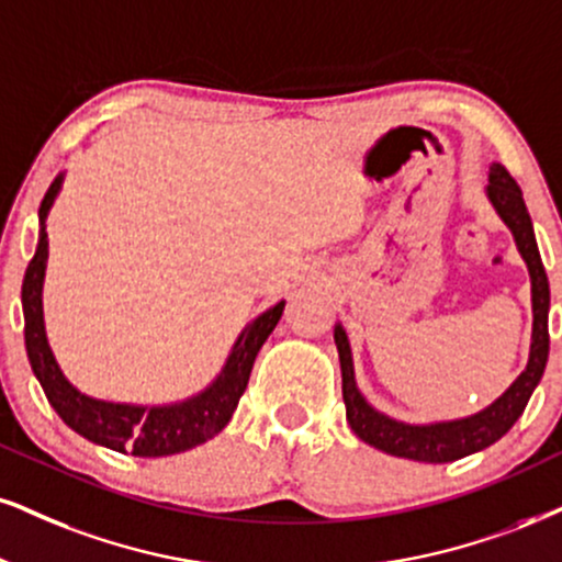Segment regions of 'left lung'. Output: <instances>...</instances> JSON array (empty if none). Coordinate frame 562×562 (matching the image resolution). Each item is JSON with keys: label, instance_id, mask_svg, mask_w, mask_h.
<instances>
[{"label": "left lung", "instance_id": "obj_1", "mask_svg": "<svg viewBox=\"0 0 562 562\" xmlns=\"http://www.w3.org/2000/svg\"><path fill=\"white\" fill-rule=\"evenodd\" d=\"M484 192H487L497 216L503 218V224L510 228V234H514L518 252H521L526 268H529L531 313H535L529 362H526V370L510 383V387L501 398H495L493 404L484 406L482 412L472 414V417L429 422V425H406V422L387 417V414L378 412L375 406L367 404V398L357 387L349 336H346L341 323H338L334 330L338 359H341L346 419H349V425L355 429L359 440L383 450V453L398 456V459L448 463L493 446V442L501 440L503 435L516 425V419L524 414L531 393H535V387L544 375L547 355H550V330H547V315H550V281H547L542 258H539L535 226H531V216L529 211H526L521 187H518L516 179L505 171V166H490V177Z\"/></svg>", "mask_w": 562, "mask_h": 562}]
</instances>
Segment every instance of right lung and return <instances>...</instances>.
I'll return each instance as SVG.
<instances>
[{
	"instance_id": "obj_1",
	"label": "right lung",
	"mask_w": 562,
	"mask_h": 562,
	"mask_svg": "<svg viewBox=\"0 0 562 562\" xmlns=\"http://www.w3.org/2000/svg\"><path fill=\"white\" fill-rule=\"evenodd\" d=\"M65 175L54 179L46 190L38 207V247L33 260L27 262L23 279V315H25V349L31 359L33 375L44 387L48 404L65 419L67 427L82 438L95 442V446L120 450V453H133L140 459H158V456H175L190 450L200 442L211 440L228 425L234 408H237L241 393H245L249 372H252L255 357L260 346L273 334L283 315V304L279 302L266 313L245 325L237 336L232 351H228L226 364L211 385L195 396L177 401V404L164 406H137V404H114V401H101L86 396L65 378L54 359L52 346H48L44 328V276L48 260V237H46V216L57 200Z\"/></svg>"
}]
</instances>
